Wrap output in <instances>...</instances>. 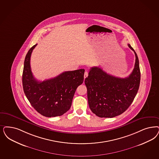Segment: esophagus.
<instances>
[{
  "instance_id": "34e87169",
  "label": "esophagus",
  "mask_w": 159,
  "mask_h": 159,
  "mask_svg": "<svg viewBox=\"0 0 159 159\" xmlns=\"http://www.w3.org/2000/svg\"><path fill=\"white\" fill-rule=\"evenodd\" d=\"M88 76V71H85L84 74V78H86Z\"/></svg>"
}]
</instances>
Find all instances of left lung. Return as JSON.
Instances as JSON below:
<instances>
[{"label": "left lung", "instance_id": "8db88e82", "mask_svg": "<svg viewBox=\"0 0 159 159\" xmlns=\"http://www.w3.org/2000/svg\"><path fill=\"white\" fill-rule=\"evenodd\" d=\"M131 74L120 78L107 74L101 68L90 69L84 83L88 89V103L93 113L100 117H114L125 112L137 94L140 82V71L137 54Z\"/></svg>", "mask_w": 159, "mask_h": 159}]
</instances>
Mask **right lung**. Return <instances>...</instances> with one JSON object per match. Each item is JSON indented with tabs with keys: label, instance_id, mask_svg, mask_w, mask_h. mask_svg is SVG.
<instances>
[{
	"label": "right lung",
	"instance_id": "add662e5",
	"mask_svg": "<svg viewBox=\"0 0 159 159\" xmlns=\"http://www.w3.org/2000/svg\"><path fill=\"white\" fill-rule=\"evenodd\" d=\"M37 44L25 57L22 75L23 88L30 103L42 115H63L70 109L77 88L82 84L84 69L65 71L54 78L39 82L33 76L30 56Z\"/></svg>",
	"mask_w": 159,
	"mask_h": 159
}]
</instances>
